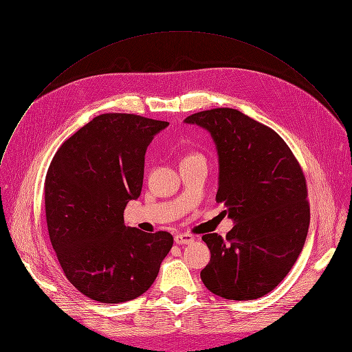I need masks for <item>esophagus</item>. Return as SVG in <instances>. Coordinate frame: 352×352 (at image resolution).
<instances>
[{"label": "esophagus", "instance_id": "obj_1", "mask_svg": "<svg viewBox=\"0 0 352 352\" xmlns=\"http://www.w3.org/2000/svg\"><path fill=\"white\" fill-rule=\"evenodd\" d=\"M194 239L195 238L191 235V233H178V235H175L174 238L175 243L178 245H190L194 242Z\"/></svg>", "mask_w": 352, "mask_h": 352}]
</instances>
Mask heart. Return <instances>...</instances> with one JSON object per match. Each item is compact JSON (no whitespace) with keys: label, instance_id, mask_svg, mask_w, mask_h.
I'll return each instance as SVG.
<instances>
[{"label":"heart","instance_id":"heart-1","mask_svg":"<svg viewBox=\"0 0 352 352\" xmlns=\"http://www.w3.org/2000/svg\"><path fill=\"white\" fill-rule=\"evenodd\" d=\"M194 155H197V154H191V155H188V157H194Z\"/></svg>","mask_w":352,"mask_h":352}]
</instances>
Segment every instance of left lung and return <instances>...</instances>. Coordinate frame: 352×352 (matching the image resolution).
Returning <instances> with one entry per match:
<instances>
[{
	"label": "left lung",
	"instance_id": "obj_1",
	"mask_svg": "<svg viewBox=\"0 0 352 352\" xmlns=\"http://www.w3.org/2000/svg\"><path fill=\"white\" fill-rule=\"evenodd\" d=\"M212 135L219 158L217 202L235 226L206 233L205 287L228 300L259 298L292 270L307 238V184L294 154L270 127L236 109H210L184 120Z\"/></svg>",
	"mask_w": 352,
	"mask_h": 352
}]
</instances>
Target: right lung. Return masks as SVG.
I'll list each match as a JSON object with an SVG mask.
<instances>
[{"label": "right lung", "mask_w": 352, "mask_h": 352, "mask_svg": "<svg viewBox=\"0 0 352 352\" xmlns=\"http://www.w3.org/2000/svg\"><path fill=\"white\" fill-rule=\"evenodd\" d=\"M168 122L106 113L59 147L45 178V212L59 265L80 293L117 304L146 293L173 248L168 232L124 225L142 194L144 155Z\"/></svg>", "instance_id": "1"}]
</instances>
